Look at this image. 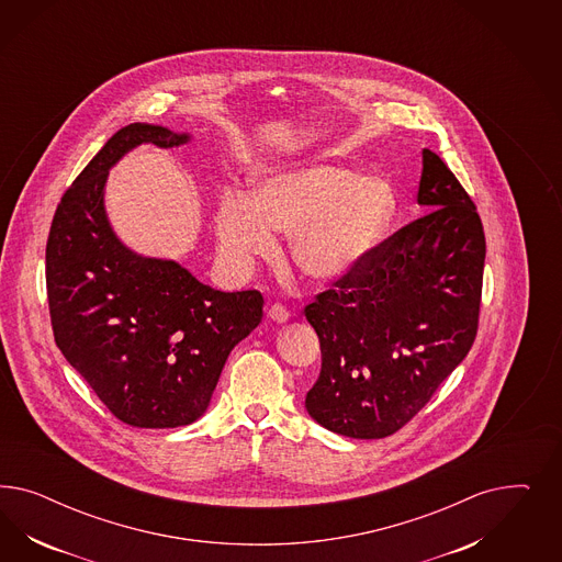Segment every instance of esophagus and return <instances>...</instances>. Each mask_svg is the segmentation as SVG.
I'll return each instance as SVG.
<instances>
[{
	"label": "esophagus",
	"mask_w": 562,
	"mask_h": 562,
	"mask_svg": "<svg viewBox=\"0 0 562 562\" xmlns=\"http://www.w3.org/2000/svg\"><path fill=\"white\" fill-rule=\"evenodd\" d=\"M268 317L276 322V324H286L290 319L289 308L284 305H280V303H273L270 306V311H268Z\"/></svg>",
	"instance_id": "1"
}]
</instances>
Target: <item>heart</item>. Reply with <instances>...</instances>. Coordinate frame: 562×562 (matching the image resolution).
I'll list each match as a JSON object with an SVG mask.
<instances>
[{
  "label": "heart",
  "instance_id": "1",
  "mask_svg": "<svg viewBox=\"0 0 562 562\" xmlns=\"http://www.w3.org/2000/svg\"><path fill=\"white\" fill-rule=\"evenodd\" d=\"M395 214L392 186L344 165H308L261 177L251 198L226 191L216 210L224 263L247 272L273 251L272 233L290 237L299 270L338 280L369 256Z\"/></svg>",
  "mask_w": 562,
  "mask_h": 562
}]
</instances>
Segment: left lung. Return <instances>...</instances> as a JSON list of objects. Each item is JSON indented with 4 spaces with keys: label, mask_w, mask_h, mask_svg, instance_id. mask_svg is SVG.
Masks as SVG:
<instances>
[{
    "label": "left lung",
    "mask_w": 562,
    "mask_h": 562,
    "mask_svg": "<svg viewBox=\"0 0 562 562\" xmlns=\"http://www.w3.org/2000/svg\"><path fill=\"white\" fill-rule=\"evenodd\" d=\"M418 204L430 212L305 306L322 346V373L305 408L344 437L383 439L400 430L476 338L482 222L456 175L426 148Z\"/></svg>",
    "instance_id": "obj_1"
}]
</instances>
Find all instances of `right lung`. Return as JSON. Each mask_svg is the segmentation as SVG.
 <instances>
[{
  "mask_svg": "<svg viewBox=\"0 0 562 562\" xmlns=\"http://www.w3.org/2000/svg\"><path fill=\"white\" fill-rule=\"evenodd\" d=\"M189 139L150 123L120 130L64 193L47 240L55 344L109 412L137 428L198 420L231 350L263 315L261 292L210 289L172 259L139 256L106 218V177L125 154Z\"/></svg>",
  "mask_w": 562,
  "mask_h": 562,
  "instance_id": "obj_1",
  "label": "right lung"
}]
</instances>
